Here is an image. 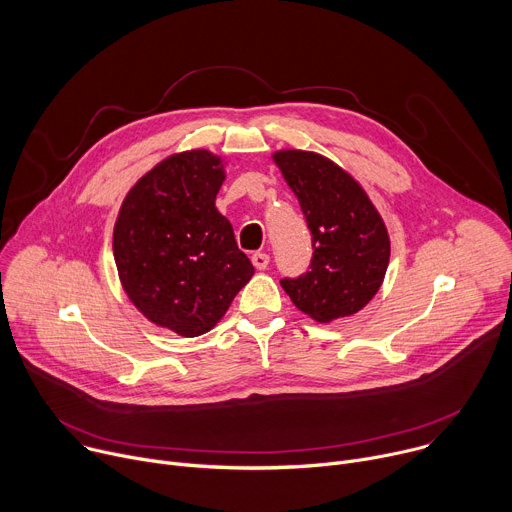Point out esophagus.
<instances>
[{
  "label": "esophagus",
  "mask_w": 512,
  "mask_h": 512,
  "mask_svg": "<svg viewBox=\"0 0 512 512\" xmlns=\"http://www.w3.org/2000/svg\"><path fill=\"white\" fill-rule=\"evenodd\" d=\"M251 261L257 269H267L269 267V255L267 253H253Z\"/></svg>",
  "instance_id": "obj_1"
}]
</instances>
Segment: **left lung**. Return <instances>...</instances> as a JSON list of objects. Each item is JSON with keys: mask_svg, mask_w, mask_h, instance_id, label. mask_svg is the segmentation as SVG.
Segmentation results:
<instances>
[{"mask_svg": "<svg viewBox=\"0 0 512 512\" xmlns=\"http://www.w3.org/2000/svg\"><path fill=\"white\" fill-rule=\"evenodd\" d=\"M312 233L310 271L281 279L298 310L316 322L352 316L379 291L391 255L387 227L369 194L332 160L302 150L273 154Z\"/></svg>", "mask_w": 512, "mask_h": 512, "instance_id": "obj_1", "label": "left lung"}]
</instances>
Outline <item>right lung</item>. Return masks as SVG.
Returning a JSON list of instances; mask_svg holds the SVG:
<instances>
[{"label":"right lung","mask_w":512,"mask_h":512,"mask_svg":"<svg viewBox=\"0 0 512 512\" xmlns=\"http://www.w3.org/2000/svg\"><path fill=\"white\" fill-rule=\"evenodd\" d=\"M223 182L225 162L212 152L174 154L135 182L113 229L131 304L186 338L212 330L255 273L214 206Z\"/></svg>","instance_id":"right-lung-1"}]
</instances>
